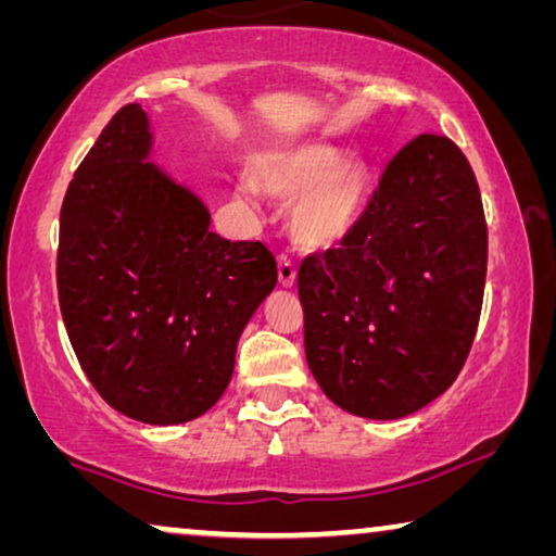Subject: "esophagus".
I'll return each instance as SVG.
<instances>
[{
  "instance_id": "34e87169",
  "label": "esophagus",
  "mask_w": 556,
  "mask_h": 556,
  "mask_svg": "<svg viewBox=\"0 0 556 556\" xmlns=\"http://www.w3.org/2000/svg\"><path fill=\"white\" fill-rule=\"evenodd\" d=\"M295 265H293V261L288 255H280L278 257V280H280V286L283 288H291L293 283H295Z\"/></svg>"
}]
</instances>
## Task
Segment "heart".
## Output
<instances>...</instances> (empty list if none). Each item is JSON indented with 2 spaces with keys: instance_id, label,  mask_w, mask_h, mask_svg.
Listing matches in <instances>:
<instances>
[{
  "instance_id": "1",
  "label": "heart",
  "mask_w": 556,
  "mask_h": 556,
  "mask_svg": "<svg viewBox=\"0 0 556 556\" xmlns=\"http://www.w3.org/2000/svg\"><path fill=\"white\" fill-rule=\"evenodd\" d=\"M255 181L263 192L293 200L291 227L306 248H331L352 230L367 204L371 166L362 156H341L337 143L324 139L278 147L255 162ZM240 200L255 189L240 185Z\"/></svg>"
}]
</instances>
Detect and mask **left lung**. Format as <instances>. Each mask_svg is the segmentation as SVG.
Here are the masks:
<instances>
[{
	"label": "left lung",
	"instance_id": "obj_1",
	"mask_svg": "<svg viewBox=\"0 0 556 556\" xmlns=\"http://www.w3.org/2000/svg\"><path fill=\"white\" fill-rule=\"evenodd\" d=\"M489 230L468 159L420 134L339 250L299 270L306 362L326 397L400 420L455 382L481 318Z\"/></svg>",
	"mask_w": 556,
	"mask_h": 556
}]
</instances>
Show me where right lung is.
Wrapping results in <instances>:
<instances>
[{"instance_id":"add662e5","label":"right lung","mask_w":556,"mask_h":556,"mask_svg":"<svg viewBox=\"0 0 556 556\" xmlns=\"http://www.w3.org/2000/svg\"><path fill=\"white\" fill-rule=\"evenodd\" d=\"M151 149L149 116L128 103L83 159L60 210L58 299L98 394L131 420L179 425L223 397L278 270L263 242L212 232L207 204Z\"/></svg>"}]
</instances>
